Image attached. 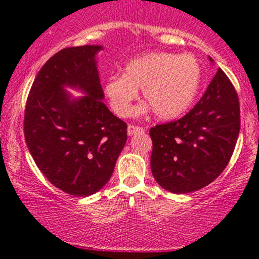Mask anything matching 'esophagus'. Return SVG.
Returning a JSON list of instances; mask_svg holds the SVG:
<instances>
[{
    "instance_id": "obj_1",
    "label": "esophagus",
    "mask_w": 259,
    "mask_h": 259,
    "mask_svg": "<svg viewBox=\"0 0 259 259\" xmlns=\"http://www.w3.org/2000/svg\"><path fill=\"white\" fill-rule=\"evenodd\" d=\"M144 131H145V130H144L143 127H139V125H134V124H130L127 128L128 136H134V135L141 134V132Z\"/></svg>"
}]
</instances>
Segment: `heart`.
I'll use <instances>...</instances> for the list:
<instances>
[{
	"instance_id": "obj_1",
	"label": "heart",
	"mask_w": 259,
	"mask_h": 259,
	"mask_svg": "<svg viewBox=\"0 0 259 259\" xmlns=\"http://www.w3.org/2000/svg\"><path fill=\"white\" fill-rule=\"evenodd\" d=\"M202 83V66L191 54L157 52L130 61L123 75H113L104 85L111 109L119 116L130 115L132 104L143 97L157 118L171 120L183 115L196 100ZM148 105L137 113L149 110Z\"/></svg>"
}]
</instances>
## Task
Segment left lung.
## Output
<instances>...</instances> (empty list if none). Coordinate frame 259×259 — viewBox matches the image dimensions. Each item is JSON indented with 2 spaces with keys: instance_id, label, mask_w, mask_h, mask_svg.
<instances>
[{
  "instance_id": "8db88e82",
  "label": "left lung",
  "mask_w": 259,
  "mask_h": 259,
  "mask_svg": "<svg viewBox=\"0 0 259 259\" xmlns=\"http://www.w3.org/2000/svg\"><path fill=\"white\" fill-rule=\"evenodd\" d=\"M239 132V97L227 75L218 68L189 113L150 128L154 179L163 189L179 194L206 187L230 162Z\"/></svg>"
}]
</instances>
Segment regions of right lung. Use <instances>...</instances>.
Instances as JSON below:
<instances>
[{"instance_id":"obj_1","label":"right lung","mask_w":259,"mask_h":259,"mask_svg":"<svg viewBox=\"0 0 259 259\" xmlns=\"http://www.w3.org/2000/svg\"><path fill=\"white\" fill-rule=\"evenodd\" d=\"M100 45L71 47L47 61L24 110V137L32 158L54 187L75 197L109 182L127 141V124L102 102L96 54ZM65 86L85 96L72 99Z\"/></svg>"}]
</instances>
